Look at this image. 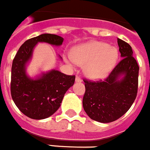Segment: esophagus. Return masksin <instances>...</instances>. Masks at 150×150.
I'll list each match as a JSON object with an SVG mask.
<instances>
[{"label": "esophagus", "mask_w": 150, "mask_h": 150, "mask_svg": "<svg viewBox=\"0 0 150 150\" xmlns=\"http://www.w3.org/2000/svg\"><path fill=\"white\" fill-rule=\"evenodd\" d=\"M75 81H76V82H81V79L80 77L77 75L76 78H75Z\"/></svg>", "instance_id": "1"}]
</instances>
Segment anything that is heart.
<instances>
[{"label": "heart", "mask_w": 150, "mask_h": 150, "mask_svg": "<svg viewBox=\"0 0 150 150\" xmlns=\"http://www.w3.org/2000/svg\"><path fill=\"white\" fill-rule=\"evenodd\" d=\"M118 58V51L114 47L99 41H91L74 48L71 57L66 60L71 65L83 66L85 75L97 79L106 76L112 69Z\"/></svg>", "instance_id": "b5f03b06"}]
</instances>
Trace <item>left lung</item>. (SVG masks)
Wrapping results in <instances>:
<instances>
[{"label":"left lung","mask_w":150,"mask_h":150,"mask_svg":"<svg viewBox=\"0 0 150 150\" xmlns=\"http://www.w3.org/2000/svg\"><path fill=\"white\" fill-rule=\"evenodd\" d=\"M122 60L104 80L84 79L85 93L83 107L88 116L102 123L114 122L125 114L137 94L139 66L132 48L118 38ZM124 77L121 80V75Z\"/></svg>","instance_id":"obj_1"}]
</instances>
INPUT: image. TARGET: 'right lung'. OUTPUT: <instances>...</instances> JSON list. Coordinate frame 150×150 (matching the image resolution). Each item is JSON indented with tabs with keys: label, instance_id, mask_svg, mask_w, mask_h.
Returning a JSON list of instances; mask_svg holds the SVG:
<instances>
[{
	"label": "right lung",
	"instance_id": "right-lung-1",
	"mask_svg": "<svg viewBox=\"0 0 150 150\" xmlns=\"http://www.w3.org/2000/svg\"><path fill=\"white\" fill-rule=\"evenodd\" d=\"M38 42L59 46L63 38L57 35L43 34L32 38L19 47L13 60L10 92L16 106L32 119L48 118L59 109L65 93L75 82V75H68L57 70L31 79L25 73V64L32 57Z\"/></svg>",
	"mask_w": 150,
	"mask_h": 150
}]
</instances>
